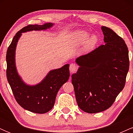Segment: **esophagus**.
Segmentation results:
<instances>
[{
	"instance_id": "obj_1",
	"label": "esophagus",
	"mask_w": 133,
	"mask_h": 133,
	"mask_svg": "<svg viewBox=\"0 0 133 133\" xmlns=\"http://www.w3.org/2000/svg\"><path fill=\"white\" fill-rule=\"evenodd\" d=\"M76 69H77V66H76L75 64H70L69 71L71 74L72 73L76 71Z\"/></svg>"
}]
</instances>
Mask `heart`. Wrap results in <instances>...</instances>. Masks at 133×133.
Masks as SVG:
<instances>
[{"mask_svg": "<svg viewBox=\"0 0 133 133\" xmlns=\"http://www.w3.org/2000/svg\"><path fill=\"white\" fill-rule=\"evenodd\" d=\"M88 37H89V33L88 32L84 31V30H79V31H77L74 34V38H75L76 42L79 45L84 44L88 39ZM96 42H97V37L95 36H92L87 42L88 48L91 49L94 47Z\"/></svg>", "mask_w": 133, "mask_h": 133, "instance_id": "b5f03b06", "label": "heart"}]
</instances>
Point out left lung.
I'll return each mask as SVG.
<instances>
[{
  "label": "left lung",
  "mask_w": 133,
  "mask_h": 133,
  "mask_svg": "<svg viewBox=\"0 0 133 133\" xmlns=\"http://www.w3.org/2000/svg\"><path fill=\"white\" fill-rule=\"evenodd\" d=\"M103 45L77 58L79 68L72 75L77 103L88 113H97L112 106L124 88L129 71L128 49L123 38L102 26Z\"/></svg>",
  "instance_id": "8db88e82"
}]
</instances>
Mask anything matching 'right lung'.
<instances>
[{"mask_svg":"<svg viewBox=\"0 0 133 133\" xmlns=\"http://www.w3.org/2000/svg\"><path fill=\"white\" fill-rule=\"evenodd\" d=\"M52 25V23H46L41 25L35 24L23 27L15 35L6 54L7 78L15 99L22 108L35 113H45L53 108L57 92L69 77V65L65 64L61 68L50 71L41 83L29 86L22 81L17 72L15 52L22 32L45 30Z\"/></svg>","mask_w":133,"mask_h":133,"instance_id":"obj_1","label":"right lung"}]
</instances>
